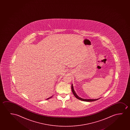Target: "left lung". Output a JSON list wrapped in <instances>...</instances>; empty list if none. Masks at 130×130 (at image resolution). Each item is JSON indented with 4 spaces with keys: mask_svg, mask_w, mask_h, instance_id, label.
<instances>
[{
    "mask_svg": "<svg viewBox=\"0 0 130 130\" xmlns=\"http://www.w3.org/2000/svg\"><path fill=\"white\" fill-rule=\"evenodd\" d=\"M71 89H72V93H73V94L74 95V96H75L77 99H78V100H80L84 101L92 102L94 101H96V100H97L99 99H82V98H81L80 97H79L76 94V93L75 92V91H74V88H73V85H72V84L71 85Z\"/></svg>",
    "mask_w": 130,
    "mask_h": 130,
    "instance_id": "1",
    "label": "left lung"
}]
</instances>
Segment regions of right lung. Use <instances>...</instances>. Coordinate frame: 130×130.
I'll use <instances>...</instances> for the list:
<instances>
[{
  "label": "right lung",
  "mask_w": 130,
  "mask_h": 130,
  "mask_svg": "<svg viewBox=\"0 0 130 130\" xmlns=\"http://www.w3.org/2000/svg\"><path fill=\"white\" fill-rule=\"evenodd\" d=\"M51 97H50V98H48V99H47V100H48V99H50V98H51Z\"/></svg>",
  "instance_id": "1"
}]
</instances>
